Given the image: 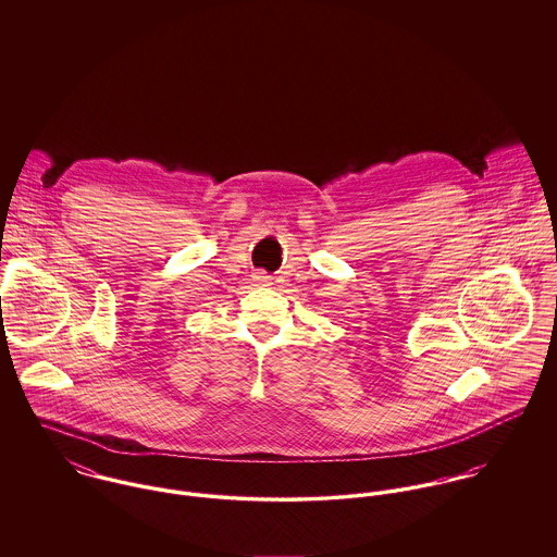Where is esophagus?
<instances>
[{
	"label": "esophagus",
	"mask_w": 557,
	"mask_h": 557,
	"mask_svg": "<svg viewBox=\"0 0 557 557\" xmlns=\"http://www.w3.org/2000/svg\"><path fill=\"white\" fill-rule=\"evenodd\" d=\"M255 281H257L259 285H270V276H265L263 272H257V274H255Z\"/></svg>",
	"instance_id": "obj_1"
}]
</instances>
